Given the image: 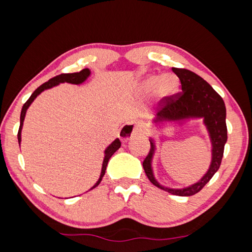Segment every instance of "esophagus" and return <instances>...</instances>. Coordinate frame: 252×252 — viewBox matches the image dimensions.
Listing matches in <instances>:
<instances>
[{
  "mask_svg": "<svg viewBox=\"0 0 252 252\" xmlns=\"http://www.w3.org/2000/svg\"><path fill=\"white\" fill-rule=\"evenodd\" d=\"M144 131L143 125L140 122H130V123H126L123 126L120 131H119V137L120 140L123 142H126L127 140H130L131 137L142 134Z\"/></svg>",
  "mask_w": 252,
  "mask_h": 252,
  "instance_id": "1",
  "label": "esophagus"
}]
</instances>
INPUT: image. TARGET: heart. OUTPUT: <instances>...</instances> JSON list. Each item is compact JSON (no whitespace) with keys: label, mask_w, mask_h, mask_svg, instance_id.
<instances>
[{"label":"heart","mask_w":252,"mask_h":252,"mask_svg":"<svg viewBox=\"0 0 252 252\" xmlns=\"http://www.w3.org/2000/svg\"><path fill=\"white\" fill-rule=\"evenodd\" d=\"M157 89L159 96L168 97L173 95L179 89V79L174 74L164 76H149L141 84V91L144 93H151Z\"/></svg>","instance_id":"1"}]
</instances>
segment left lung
I'll use <instances>...</instances> for the list:
<instances>
[{"label": "left lung", "instance_id": "8db88e82", "mask_svg": "<svg viewBox=\"0 0 252 252\" xmlns=\"http://www.w3.org/2000/svg\"><path fill=\"white\" fill-rule=\"evenodd\" d=\"M172 70L180 79L182 91L161 99L156 121L180 120L189 117L203 118L212 141V162L206 175L198 183L183 189H168L160 185L154 178V144L151 141V149L144 159L143 168L148 180L158 189L178 196H192L203 189L221 165L224 146L227 141L226 108L221 96L198 74L184 68H172Z\"/></svg>", "mask_w": 252, "mask_h": 252}]
</instances>
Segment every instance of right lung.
<instances>
[{"mask_svg": "<svg viewBox=\"0 0 252 252\" xmlns=\"http://www.w3.org/2000/svg\"><path fill=\"white\" fill-rule=\"evenodd\" d=\"M90 76V70L88 68L83 69V70H81L80 72H74V73H62V74H58V76L52 78L51 80H49V81L43 83L42 85H40L39 88H37L33 93L31 94V96L29 97V99L26 101V103L24 104L23 106V109H21V114H20V126H19V130H18V134H17V137H18V143L20 145V141H21V129H23V125H24V119H25V116H26V112H27V109H28V107L31 105L32 101L34 100V98L36 97L37 95H39L41 92H43L44 90H47V89H51L53 87H55V85L60 84V83H63V82H68V83H73V84H80L82 83L83 81H85L87 80V78ZM121 146V143L119 141V138H117V140H115L114 142H112L110 145L106 148L105 151V159H104V162H103V168H101V173H100V176L98 181L96 182V184L92 187L91 189H95L96 186H97L99 183L101 179H103V176L105 175V172H106V168H107V163H108L110 157L112 156L116 153V151H118V149L120 148Z\"/></svg>", "mask_w": 252, "mask_h": 252, "instance_id": "add662e5", "label": "right lung"}]
</instances>
